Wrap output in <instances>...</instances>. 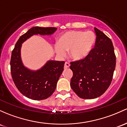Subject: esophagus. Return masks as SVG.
<instances>
[{
	"mask_svg": "<svg viewBox=\"0 0 127 127\" xmlns=\"http://www.w3.org/2000/svg\"><path fill=\"white\" fill-rule=\"evenodd\" d=\"M69 67H70V63H68V62L65 63L64 66V68L66 69H67V68H69Z\"/></svg>",
	"mask_w": 127,
	"mask_h": 127,
	"instance_id": "1",
	"label": "esophagus"
}]
</instances>
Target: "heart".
<instances>
[{"label": "heart", "instance_id": "1", "mask_svg": "<svg viewBox=\"0 0 127 127\" xmlns=\"http://www.w3.org/2000/svg\"><path fill=\"white\" fill-rule=\"evenodd\" d=\"M96 35L92 31H72L64 33L55 46L57 55L63 57L69 51V56L74 61L84 59L92 50Z\"/></svg>", "mask_w": 127, "mask_h": 127}]
</instances>
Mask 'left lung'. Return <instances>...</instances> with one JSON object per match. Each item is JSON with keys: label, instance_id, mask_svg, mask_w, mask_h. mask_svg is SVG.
Here are the masks:
<instances>
[{"label": "left lung", "instance_id": "1", "mask_svg": "<svg viewBox=\"0 0 127 127\" xmlns=\"http://www.w3.org/2000/svg\"><path fill=\"white\" fill-rule=\"evenodd\" d=\"M95 48L86 58L70 63L73 72L71 88L81 98L94 99L105 92L110 85L116 67V55L111 40L95 28Z\"/></svg>", "mask_w": 127, "mask_h": 127}]
</instances>
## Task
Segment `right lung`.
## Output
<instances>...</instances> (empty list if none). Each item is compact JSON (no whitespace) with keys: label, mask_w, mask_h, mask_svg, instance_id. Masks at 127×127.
<instances>
[{"label":"right lung","mask_w":127,"mask_h":127,"mask_svg":"<svg viewBox=\"0 0 127 127\" xmlns=\"http://www.w3.org/2000/svg\"><path fill=\"white\" fill-rule=\"evenodd\" d=\"M57 28L32 27L22 35L17 41L11 58V73L20 92L33 100H43L51 96L64 70V61L49 60L41 69L31 70L23 65L21 59L22 44L34 35H51Z\"/></svg>","instance_id":"add662e5"}]
</instances>
